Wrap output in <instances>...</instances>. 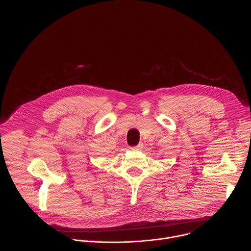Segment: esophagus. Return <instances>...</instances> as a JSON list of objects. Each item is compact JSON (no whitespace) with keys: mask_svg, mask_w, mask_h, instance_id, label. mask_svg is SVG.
Segmentation results:
<instances>
[{"mask_svg":"<svg viewBox=\"0 0 251 251\" xmlns=\"http://www.w3.org/2000/svg\"><path fill=\"white\" fill-rule=\"evenodd\" d=\"M143 148V144H139V145H137V146H135V147H132L131 149L132 150H141Z\"/></svg>","mask_w":251,"mask_h":251,"instance_id":"obj_1","label":"esophagus"}]
</instances>
